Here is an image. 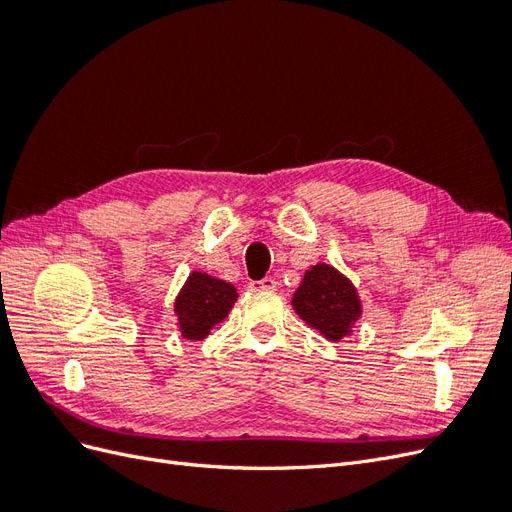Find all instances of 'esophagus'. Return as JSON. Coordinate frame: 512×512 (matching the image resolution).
Instances as JSON below:
<instances>
[{
    "label": "esophagus",
    "instance_id": "34e87169",
    "mask_svg": "<svg viewBox=\"0 0 512 512\" xmlns=\"http://www.w3.org/2000/svg\"><path fill=\"white\" fill-rule=\"evenodd\" d=\"M277 282L273 277H265V280H258V282H250V290H275Z\"/></svg>",
    "mask_w": 512,
    "mask_h": 512
}]
</instances>
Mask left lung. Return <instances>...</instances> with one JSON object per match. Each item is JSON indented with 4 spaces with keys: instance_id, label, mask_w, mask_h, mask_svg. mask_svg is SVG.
<instances>
[{
    "instance_id": "1",
    "label": "left lung",
    "mask_w": 512,
    "mask_h": 512,
    "mask_svg": "<svg viewBox=\"0 0 512 512\" xmlns=\"http://www.w3.org/2000/svg\"><path fill=\"white\" fill-rule=\"evenodd\" d=\"M292 307L309 327L320 331L331 342L350 335L354 322L363 312L359 292L352 282L324 262L305 271L303 282L292 297Z\"/></svg>"
}]
</instances>
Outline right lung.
Masks as SVG:
<instances>
[{
    "instance_id": "obj_1",
    "label": "right lung",
    "mask_w": 512,
    "mask_h": 512,
    "mask_svg": "<svg viewBox=\"0 0 512 512\" xmlns=\"http://www.w3.org/2000/svg\"><path fill=\"white\" fill-rule=\"evenodd\" d=\"M237 288L209 273L192 271L175 299L179 331L185 339L200 342L220 324L237 301Z\"/></svg>"
}]
</instances>
